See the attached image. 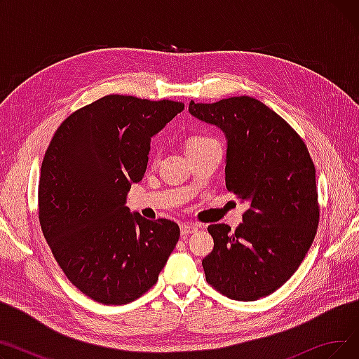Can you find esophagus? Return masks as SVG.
<instances>
[{
	"label": "esophagus",
	"instance_id": "1",
	"mask_svg": "<svg viewBox=\"0 0 359 359\" xmlns=\"http://www.w3.org/2000/svg\"><path fill=\"white\" fill-rule=\"evenodd\" d=\"M198 230V225H195V224H189V222H184V224H182L180 225V234L182 236H187V234H192V233H195Z\"/></svg>",
	"mask_w": 359,
	"mask_h": 359
}]
</instances>
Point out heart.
Listing matches in <instances>:
<instances>
[{
    "label": "heart",
    "mask_w": 359,
    "mask_h": 359,
    "mask_svg": "<svg viewBox=\"0 0 359 359\" xmlns=\"http://www.w3.org/2000/svg\"><path fill=\"white\" fill-rule=\"evenodd\" d=\"M210 142H215V141L211 140V138H205V137H194V138H191L189 141L186 142V149L191 151L194 148H199V147L206 145V144H210Z\"/></svg>",
    "instance_id": "obj_1"
}]
</instances>
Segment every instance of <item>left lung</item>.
Returning a JSON list of instances; mask_svg holds the SVG:
<instances>
[{"label":"left lung","mask_w":359,"mask_h":359,"mask_svg":"<svg viewBox=\"0 0 359 359\" xmlns=\"http://www.w3.org/2000/svg\"><path fill=\"white\" fill-rule=\"evenodd\" d=\"M189 113L222 130L225 186L248 205L236 233L227 224L208 227L214 250L202 260L206 280L233 299L266 297L294 275L316 236V168L309 149L253 97L191 100Z\"/></svg>","instance_id":"obj_1"}]
</instances>
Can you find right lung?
Segmentation results:
<instances>
[{
	"instance_id": "obj_1",
	"label": "right lung",
	"mask_w": 359,
	"mask_h": 359,
	"mask_svg": "<svg viewBox=\"0 0 359 359\" xmlns=\"http://www.w3.org/2000/svg\"><path fill=\"white\" fill-rule=\"evenodd\" d=\"M172 100L110 94L74 111L46 149L39 182L43 236L67 278L102 304H126L153 287L179 225L126 206L151 138L183 110Z\"/></svg>"
}]
</instances>
